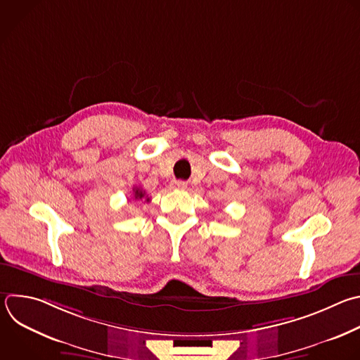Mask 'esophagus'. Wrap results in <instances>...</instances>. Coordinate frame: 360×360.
<instances>
[{
	"label": "esophagus",
	"instance_id": "esophagus-1",
	"mask_svg": "<svg viewBox=\"0 0 360 360\" xmlns=\"http://www.w3.org/2000/svg\"><path fill=\"white\" fill-rule=\"evenodd\" d=\"M171 188H174V189H185L186 188V182L185 181H179V179H174L171 182Z\"/></svg>",
	"mask_w": 360,
	"mask_h": 360
}]
</instances>
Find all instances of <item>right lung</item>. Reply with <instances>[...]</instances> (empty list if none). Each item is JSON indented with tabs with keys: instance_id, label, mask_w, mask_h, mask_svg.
<instances>
[{
	"instance_id": "add662e5",
	"label": "right lung",
	"mask_w": 360,
	"mask_h": 360,
	"mask_svg": "<svg viewBox=\"0 0 360 360\" xmlns=\"http://www.w3.org/2000/svg\"><path fill=\"white\" fill-rule=\"evenodd\" d=\"M133 193H134V199H136V200H140V199H144V198H146L147 202L150 200V198L146 196V191H143L141 188H137V186H136V188L133 189Z\"/></svg>"
}]
</instances>
